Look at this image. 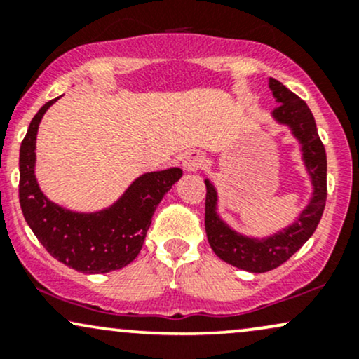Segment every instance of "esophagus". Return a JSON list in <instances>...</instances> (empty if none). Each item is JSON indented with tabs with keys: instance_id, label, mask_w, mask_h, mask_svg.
Masks as SVG:
<instances>
[{
	"instance_id": "esophagus-1",
	"label": "esophagus",
	"mask_w": 359,
	"mask_h": 359,
	"mask_svg": "<svg viewBox=\"0 0 359 359\" xmlns=\"http://www.w3.org/2000/svg\"><path fill=\"white\" fill-rule=\"evenodd\" d=\"M204 160H205L204 154H201L199 150H192L184 156L182 165L187 172H197L201 167L204 165Z\"/></svg>"
}]
</instances>
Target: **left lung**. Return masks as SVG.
I'll return each instance as SVG.
<instances>
[{
	"label": "left lung",
	"mask_w": 359,
	"mask_h": 359,
	"mask_svg": "<svg viewBox=\"0 0 359 359\" xmlns=\"http://www.w3.org/2000/svg\"><path fill=\"white\" fill-rule=\"evenodd\" d=\"M270 89L280 104L273 109V118L282 125L290 126L294 137L302 145V156L306 168L312 179L314 192L311 203L300 212L297 221L282 231L265 240L243 236L233 231L224 221L217 216V194L209 180L205 182V233L214 253L229 265L263 273L285 263L295 251L316 231L323 217L325 199H327V158L323 142L316 128V119L311 109L297 94L287 89L282 82L270 77Z\"/></svg>",
	"instance_id": "8db88e82"
}]
</instances>
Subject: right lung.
<instances>
[{"label": "right lung", "instance_id": "1", "mask_svg": "<svg viewBox=\"0 0 359 359\" xmlns=\"http://www.w3.org/2000/svg\"><path fill=\"white\" fill-rule=\"evenodd\" d=\"M55 100L39 109L20 147V205L43 248L82 273H108L133 262L142 250L156 205L182 177L180 168L138 177L111 208L72 212L43 196L35 179V140L40 119Z\"/></svg>", "mask_w": 359, "mask_h": 359}]
</instances>
